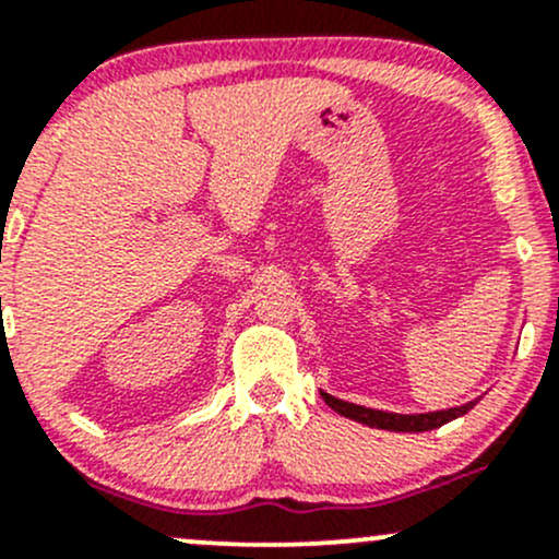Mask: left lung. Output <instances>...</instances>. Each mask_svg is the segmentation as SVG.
I'll use <instances>...</instances> for the list:
<instances>
[{
	"mask_svg": "<svg viewBox=\"0 0 559 559\" xmlns=\"http://www.w3.org/2000/svg\"><path fill=\"white\" fill-rule=\"evenodd\" d=\"M322 400H325L335 413L352 418V421H359L365 426H376V429H389V431H429V429H437V426L453 421V418L464 416V413H469L474 407V402H466V405L450 407V411H440V413L397 416V413H383V411H370V407H362V405H352V402L335 400L325 392H322Z\"/></svg>",
	"mask_w": 559,
	"mask_h": 559,
	"instance_id": "8db88e82",
	"label": "left lung"
}]
</instances>
